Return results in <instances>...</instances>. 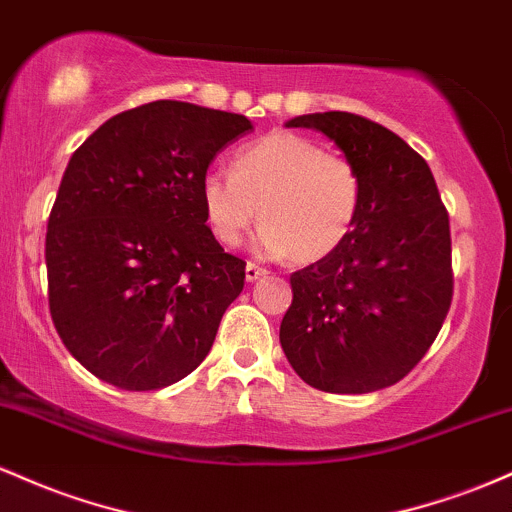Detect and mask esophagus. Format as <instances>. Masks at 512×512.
<instances>
[{
  "label": "esophagus",
  "mask_w": 512,
  "mask_h": 512,
  "mask_svg": "<svg viewBox=\"0 0 512 512\" xmlns=\"http://www.w3.org/2000/svg\"><path fill=\"white\" fill-rule=\"evenodd\" d=\"M244 273H246V280H249V283H254V280L263 278V275H266V268L256 266V263H246Z\"/></svg>",
  "instance_id": "esophagus-1"
}]
</instances>
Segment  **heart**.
I'll list each match as a JSON object with an SVG mask.
<instances>
[{"instance_id": "b5f03b06", "label": "heart", "mask_w": 512, "mask_h": 512, "mask_svg": "<svg viewBox=\"0 0 512 512\" xmlns=\"http://www.w3.org/2000/svg\"><path fill=\"white\" fill-rule=\"evenodd\" d=\"M200 205L220 244L237 246L261 212L258 254H292L312 263L333 254L353 232L363 208V176L346 154L275 130L234 152L232 174L208 171L200 181Z\"/></svg>"}]
</instances>
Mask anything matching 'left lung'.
I'll use <instances>...</instances> for the list:
<instances>
[{"label": "left lung", "instance_id": "1", "mask_svg": "<svg viewBox=\"0 0 512 512\" xmlns=\"http://www.w3.org/2000/svg\"><path fill=\"white\" fill-rule=\"evenodd\" d=\"M285 125L324 132L353 159L363 208L333 254L290 275L280 346L321 392L392 387L433 346L452 302L450 217L430 166L392 130L355 113H309Z\"/></svg>", "mask_w": 512, "mask_h": 512}]
</instances>
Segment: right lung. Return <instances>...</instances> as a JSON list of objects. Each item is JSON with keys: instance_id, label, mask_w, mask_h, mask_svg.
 <instances>
[{"instance_id": "1", "label": "right lung", "mask_w": 512, "mask_h": 512, "mask_svg": "<svg viewBox=\"0 0 512 512\" xmlns=\"http://www.w3.org/2000/svg\"><path fill=\"white\" fill-rule=\"evenodd\" d=\"M249 130L239 113L152 101L72 154L45 234L48 302L65 348L99 380L162 389L210 353L246 263L205 225L200 181Z\"/></svg>"}]
</instances>
